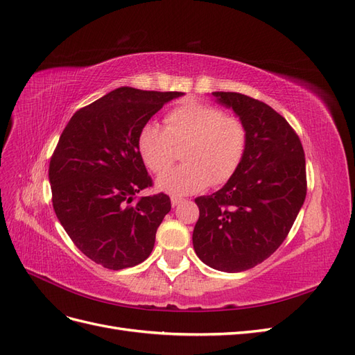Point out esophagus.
<instances>
[{"mask_svg": "<svg viewBox=\"0 0 355 355\" xmlns=\"http://www.w3.org/2000/svg\"><path fill=\"white\" fill-rule=\"evenodd\" d=\"M184 201H185V200L180 198V197H171V206L176 207V206H179L180 202H184Z\"/></svg>", "mask_w": 355, "mask_h": 355, "instance_id": "obj_1", "label": "esophagus"}]
</instances>
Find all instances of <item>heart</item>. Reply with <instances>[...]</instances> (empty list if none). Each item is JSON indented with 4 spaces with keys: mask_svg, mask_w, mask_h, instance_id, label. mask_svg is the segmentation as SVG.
Instances as JSON below:
<instances>
[{
    "mask_svg": "<svg viewBox=\"0 0 355 355\" xmlns=\"http://www.w3.org/2000/svg\"><path fill=\"white\" fill-rule=\"evenodd\" d=\"M249 145V130L239 115L219 106L187 99L164 116V128L146 123L137 136V151L153 173H164L182 148L186 163L159 176L157 187L173 196L219 187L237 173Z\"/></svg>",
    "mask_w": 355,
    "mask_h": 355,
    "instance_id": "b5f03b06",
    "label": "heart"
}]
</instances>
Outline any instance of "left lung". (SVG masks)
<instances>
[{
	"label": "left lung",
	"mask_w": 355,
	"mask_h": 355,
	"mask_svg": "<svg viewBox=\"0 0 355 355\" xmlns=\"http://www.w3.org/2000/svg\"><path fill=\"white\" fill-rule=\"evenodd\" d=\"M249 130L243 163L223 188L196 198L192 243L200 259L223 272L268 259L292 230L306 197L305 153L286 118L270 105L234 92H214Z\"/></svg>",
	"instance_id": "obj_1"
}]
</instances>
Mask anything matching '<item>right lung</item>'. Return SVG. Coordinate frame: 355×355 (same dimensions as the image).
Here are the masks:
<instances>
[{
  "label": "right lung",
  "mask_w": 355,
  "mask_h": 355,
  "mask_svg": "<svg viewBox=\"0 0 355 355\" xmlns=\"http://www.w3.org/2000/svg\"><path fill=\"white\" fill-rule=\"evenodd\" d=\"M180 92L120 87L72 115L50 158L49 179L56 216L78 249L108 270H124L151 254L155 234L170 211L153 187L137 151L141 128Z\"/></svg>",
  "instance_id": "add662e5"
}]
</instances>
